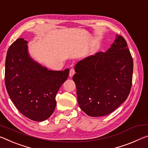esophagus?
I'll list each match as a JSON object with an SVG mask.
<instances>
[{"label":"esophagus","mask_w":148,"mask_h":148,"mask_svg":"<svg viewBox=\"0 0 148 148\" xmlns=\"http://www.w3.org/2000/svg\"><path fill=\"white\" fill-rule=\"evenodd\" d=\"M75 74V71L74 69H70V72H69V76L70 77H72L73 75Z\"/></svg>","instance_id":"34e87169"}]
</instances>
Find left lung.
I'll use <instances>...</instances> for the list:
<instances>
[{
  "instance_id": "1",
  "label": "left lung",
  "mask_w": 148,
  "mask_h": 148,
  "mask_svg": "<svg viewBox=\"0 0 148 148\" xmlns=\"http://www.w3.org/2000/svg\"><path fill=\"white\" fill-rule=\"evenodd\" d=\"M73 76L80 109L90 116H105L127 99L132 81L133 60L123 36L106 52L79 61Z\"/></svg>"
}]
</instances>
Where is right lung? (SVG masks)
Here are the masks:
<instances>
[{"label":"right lung","mask_w":148,"mask_h":148,"mask_svg":"<svg viewBox=\"0 0 148 148\" xmlns=\"http://www.w3.org/2000/svg\"><path fill=\"white\" fill-rule=\"evenodd\" d=\"M27 41L16 39L5 62V85L12 101L28 119L43 121L55 109L56 95L66 80L69 69L49 70L30 57Z\"/></svg>","instance_id":"right-lung-1"}]
</instances>
